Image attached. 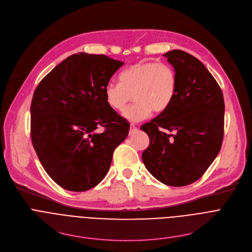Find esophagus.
Listing matches in <instances>:
<instances>
[{
    "instance_id": "34e87169",
    "label": "esophagus",
    "mask_w": 252,
    "mask_h": 252,
    "mask_svg": "<svg viewBox=\"0 0 252 252\" xmlns=\"http://www.w3.org/2000/svg\"><path fill=\"white\" fill-rule=\"evenodd\" d=\"M137 130H138L137 127H136L133 124H131V125H130V129H129V135H132V134L136 133Z\"/></svg>"
}]
</instances>
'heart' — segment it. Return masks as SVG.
Instances as JSON below:
<instances>
[{
  "instance_id": "heart-1",
  "label": "heart",
  "mask_w": 252,
  "mask_h": 252,
  "mask_svg": "<svg viewBox=\"0 0 252 252\" xmlns=\"http://www.w3.org/2000/svg\"><path fill=\"white\" fill-rule=\"evenodd\" d=\"M176 92L177 76L170 64L141 62L125 68L119 75V83L106 85L104 98L112 110L123 112L133 94L135 103L125 111L124 117L138 122L149 118L153 111H166Z\"/></svg>"
}]
</instances>
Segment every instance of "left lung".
<instances>
[{"instance_id":"obj_1","label":"left lung","mask_w":252,"mask_h":252,"mask_svg":"<svg viewBox=\"0 0 252 252\" xmlns=\"http://www.w3.org/2000/svg\"><path fill=\"white\" fill-rule=\"evenodd\" d=\"M163 57L174 67L177 92L166 111L140 126L150 136L141 158L158 181L185 187L203 175L221 149L224 100L218 82L199 60L181 50Z\"/></svg>"}]
</instances>
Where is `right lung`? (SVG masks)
I'll use <instances>...</instances> for the list:
<instances>
[{
	"mask_svg": "<svg viewBox=\"0 0 252 252\" xmlns=\"http://www.w3.org/2000/svg\"><path fill=\"white\" fill-rule=\"evenodd\" d=\"M124 63L104 55H71L33 93L32 146L46 172L64 189L80 192L97 186L128 134L129 124L104 98L106 85Z\"/></svg>",
	"mask_w": 252,
	"mask_h": 252,
	"instance_id": "1",
	"label": "right lung"
}]
</instances>
